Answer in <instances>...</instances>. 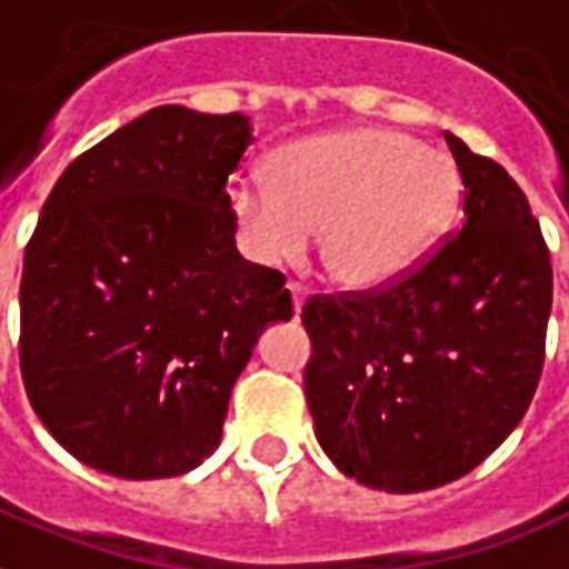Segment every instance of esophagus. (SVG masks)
Here are the masks:
<instances>
[{
  "label": "esophagus",
  "instance_id": "obj_1",
  "mask_svg": "<svg viewBox=\"0 0 569 569\" xmlns=\"http://www.w3.org/2000/svg\"><path fill=\"white\" fill-rule=\"evenodd\" d=\"M289 292H292V307H296V313H301V307L307 301V289L301 283H289Z\"/></svg>",
  "mask_w": 569,
  "mask_h": 569
}]
</instances>
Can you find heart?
Returning a JSON list of instances; mask_svg holds the SVG:
<instances>
[{
	"label": "heart",
	"mask_w": 569,
	"mask_h": 569,
	"mask_svg": "<svg viewBox=\"0 0 569 569\" xmlns=\"http://www.w3.org/2000/svg\"><path fill=\"white\" fill-rule=\"evenodd\" d=\"M268 189L231 187L229 210L252 262L280 268L319 234V262L343 289L413 271L458 210V168L437 147L380 126H347L273 150Z\"/></svg>",
	"instance_id": "b5f03b06"
}]
</instances>
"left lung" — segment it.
I'll return each instance as SVG.
<instances>
[{
    "mask_svg": "<svg viewBox=\"0 0 569 569\" xmlns=\"http://www.w3.org/2000/svg\"><path fill=\"white\" fill-rule=\"evenodd\" d=\"M465 222L386 289L313 296L305 395L319 446L368 488L413 495L486 461L531 407L552 262L507 171L446 132Z\"/></svg>",
    "mask_w": 569,
    "mask_h": 569,
    "instance_id": "1",
    "label": "left lung"
}]
</instances>
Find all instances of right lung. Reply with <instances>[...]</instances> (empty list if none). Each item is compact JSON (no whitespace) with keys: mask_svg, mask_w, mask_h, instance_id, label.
Returning a JSON list of instances; mask_svg holds the SVG:
<instances>
[{"mask_svg":"<svg viewBox=\"0 0 569 569\" xmlns=\"http://www.w3.org/2000/svg\"><path fill=\"white\" fill-rule=\"evenodd\" d=\"M241 113L162 104L71 162L23 256L20 373L57 443L120 479L180 477L220 446L231 386L286 277L234 247Z\"/></svg>","mask_w":569,"mask_h":569,"instance_id":"1","label":"right lung"}]
</instances>
